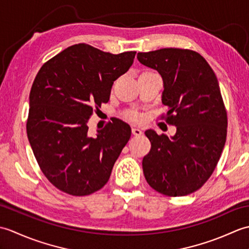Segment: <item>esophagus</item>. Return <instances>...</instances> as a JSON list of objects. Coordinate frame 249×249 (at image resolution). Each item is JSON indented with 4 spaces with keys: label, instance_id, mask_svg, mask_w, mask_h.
<instances>
[{
    "label": "esophagus",
    "instance_id": "1",
    "mask_svg": "<svg viewBox=\"0 0 249 249\" xmlns=\"http://www.w3.org/2000/svg\"><path fill=\"white\" fill-rule=\"evenodd\" d=\"M131 131H133V134L135 135V136H141L142 134V130L140 129V128H138V127H134L133 129H131Z\"/></svg>",
    "mask_w": 249,
    "mask_h": 249
}]
</instances>
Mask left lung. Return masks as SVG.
<instances>
[{"mask_svg":"<svg viewBox=\"0 0 249 249\" xmlns=\"http://www.w3.org/2000/svg\"><path fill=\"white\" fill-rule=\"evenodd\" d=\"M137 59L161 76L167 122L177 127L171 137L145 131L151 141L142 160L145 179L162 195H189L212 176L226 143L228 120L217 78L192 50L163 48L139 52Z\"/></svg>","mask_w":249,"mask_h":249,"instance_id":"left-lung-1","label":"left lung"}]
</instances>
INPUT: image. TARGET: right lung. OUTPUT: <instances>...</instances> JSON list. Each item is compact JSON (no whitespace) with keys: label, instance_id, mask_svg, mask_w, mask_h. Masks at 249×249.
<instances>
[{"label":"right lung","instance_id":"add662e5","mask_svg":"<svg viewBox=\"0 0 249 249\" xmlns=\"http://www.w3.org/2000/svg\"><path fill=\"white\" fill-rule=\"evenodd\" d=\"M136 52L112 54L87 44L68 47L41 66L30 92L26 134L51 184L72 196L108 182L131 129L115 119L89 135L93 109L108 103L113 82L129 70Z\"/></svg>","mask_w":249,"mask_h":249}]
</instances>
